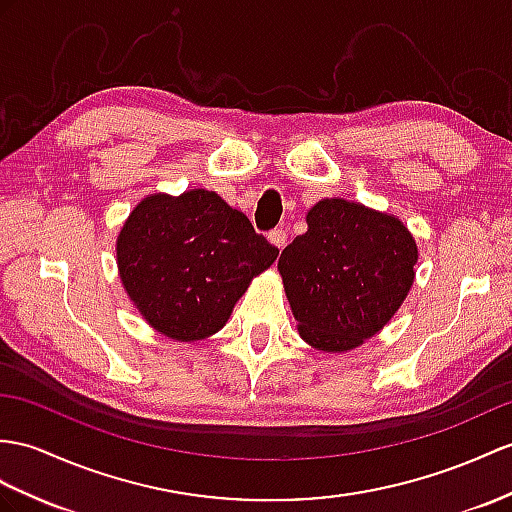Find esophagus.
Returning a JSON list of instances; mask_svg holds the SVG:
<instances>
[{"label": "esophagus", "mask_w": 512, "mask_h": 512, "mask_svg": "<svg viewBox=\"0 0 512 512\" xmlns=\"http://www.w3.org/2000/svg\"><path fill=\"white\" fill-rule=\"evenodd\" d=\"M267 239L276 245V247H284L286 245V230L284 228H273L269 234H267Z\"/></svg>", "instance_id": "esophagus-1"}]
</instances>
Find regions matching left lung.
<instances>
[{
    "instance_id": "left-lung-1",
    "label": "left lung",
    "mask_w": 512,
    "mask_h": 512,
    "mask_svg": "<svg viewBox=\"0 0 512 512\" xmlns=\"http://www.w3.org/2000/svg\"><path fill=\"white\" fill-rule=\"evenodd\" d=\"M306 221L308 230L278 260L286 297L306 343L347 352L402 306L417 245L400 219L345 199H323Z\"/></svg>"
}]
</instances>
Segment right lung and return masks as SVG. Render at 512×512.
I'll list each match as a JSON object with an SVG mask.
<instances>
[{
  "label": "right lung",
  "instance_id": "1",
  "mask_svg": "<svg viewBox=\"0 0 512 512\" xmlns=\"http://www.w3.org/2000/svg\"><path fill=\"white\" fill-rule=\"evenodd\" d=\"M278 252L243 213L204 189L145 197L117 239L134 306L149 326L184 343L221 330L249 280Z\"/></svg>",
  "mask_w": 512,
  "mask_h": 512
}]
</instances>
